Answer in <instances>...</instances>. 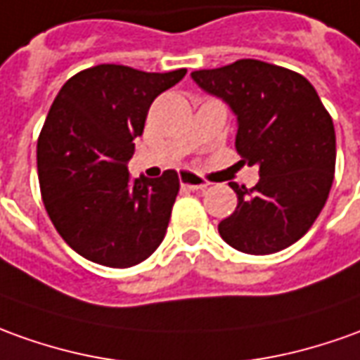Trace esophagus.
Returning a JSON list of instances; mask_svg holds the SVG:
<instances>
[{"mask_svg":"<svg viewBox=\"0 0 360 360\" xmlns=\"http://www.w3.org/2000/svg\"><path fill=\"white\" fill-rule=\"evenodd\" d=\"M180 184H182V188H186V190H205V188L210 186L205 180H202L200 176L194 174V172H190V170H182V172H180Z\"/></svg>","mask_w":360,"mask_h":360,"instance_id":"obj_1","label":"esophagus"}]
</instances>
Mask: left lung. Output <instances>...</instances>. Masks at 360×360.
Returning <instances> with one entry per match:
<instances>
[{"instance_id":"1","label":"left lung","mask_w":360,"mask_h":360,"mask_svg":"<svg viewBox=\"0 0 360 360\" xmlns=\"http://www.w3.org/2000/svg\"><path fill=\"white\" fill-rule=\"evenodd\" d=\"M192 80L229 105L237 153L259 166L251 190L229 182L237 207L217 225L221 239L247 255L294 245L323 210L335 172V129L316 88L296 72L252 58L195 70Z\"/></svg>"}]
</instances>
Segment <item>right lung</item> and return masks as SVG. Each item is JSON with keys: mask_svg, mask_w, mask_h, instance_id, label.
<instances>
[{"mask_svg": "<svg viewBox=\"0 0 360 360\" xmlns=\"http://www.w3.org/2000/svg\"><path fill=\"white\" fill-rule=\"evenodd\" d=\"M184 76L186 68L100 64L72 76L52 101L37 143L39 184L56 231L84 259L127 269L165 239L178 174L131 180L127 162L150 103Z\"/></svg>", "mask_w": 360, "mask_h": 360, "instance_id": "1", "label": "right lung"}]
</instances>
